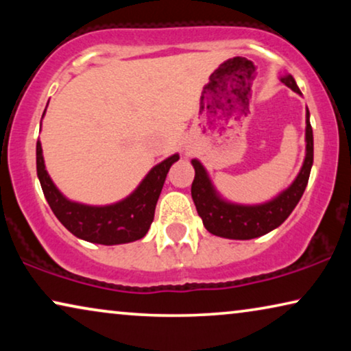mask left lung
Wrapping results in <instances>:
<instances>
[{
  "instance_id": "8db88e82",
  "label": "left lung",
  "mask_w": 351,
  "mask_h": 351,
  "mask_svg": "<svg viewBox=\"0 0 351 351\" xmlns=\"http://www.w3.org/2000/svg\"><path fill=\"white\" fill-rule=\"evenodd\" d=\"M281 83L294 93L302 94L292 75L280 76ZM305 128V160L294 182L275 198L261 204H238L220 196L199 160H191L195 167V180L191 184V198L198 215L209 233L228 239H252L267 234L280 227L289 217L304 195L313 166V131L310 124V112L306 108Z\"/></svg>"
}]
</instances>
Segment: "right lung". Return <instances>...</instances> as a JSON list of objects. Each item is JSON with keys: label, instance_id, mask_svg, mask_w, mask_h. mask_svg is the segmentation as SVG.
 <instances>
[{"label": "right lung", "instance_id": "1", "mask_svg": "<svg viewBox=\"0 0 351 351\" xmlns=\"http://www.w3.org/2000/svg\"><path fill=\"white\" fill-rule=\"evenodd\" d=\"M176 161H179V153L153 166L137 189L118 203L89 206L62 195L46 171L41 142H36L38 179L52 213L76 238L105 246L132 243L145 237L155 217V208L167 172Z\"/></svg>", "mask_w": 351, "mask_h": 351}]
</instances>
